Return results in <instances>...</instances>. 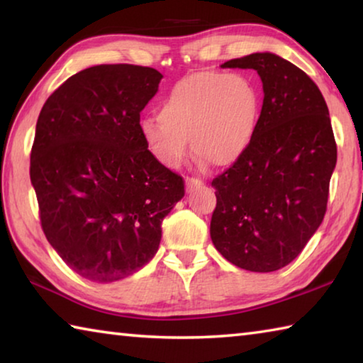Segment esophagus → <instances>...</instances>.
Instances as JSON below:
<instances>
[{
	"instance_id": "esophagus-1",
	"label": "esophagus",
	"mask_w": 363,
	"mask_h": 363,
	"mask_svg": "<svg viewBox=\"0 0 363 363\" xmlns=\"http://www.w3.org/2000/svg\"><path fill=\"white\" fill-rule=\"evenodd\" d=\"M200 186H203V181L196 179V177H187V189L189 190L196 189V187H200Z\"/></svg>"
}]
</instances>
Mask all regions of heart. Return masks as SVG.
I'll return each instance as SVG.
<instances>
[{
	"instance_id": "heart-1",
	"label": "heart",
	"mask_w": 363,
	"mask_h": 363,
	"mask_svg": "<svg viewBox=\"0 0 363 363\" xmlns=\"http://www.w3.org/2000/svg\"><path fill=\"white\" fill-rule=\"evenodd\" d=\"M261 97L242 73L201 72L177 82L163 97L158 118L140 121L147 149L168 168L179 167L192 149L214 167H229L255 138Z\"/></svg>"
}]
</instances>
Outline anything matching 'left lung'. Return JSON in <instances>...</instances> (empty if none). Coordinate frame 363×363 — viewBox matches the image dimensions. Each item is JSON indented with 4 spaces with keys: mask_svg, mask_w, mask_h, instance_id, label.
<instances>
[{
    "mask_svg": "<svg viewBox=\"0 0 363 363\" xmlns=\"http://www.w3.org/2000/svg\"><path fill=\"white\" fill-rule=\"evenodd\" d=\"M220 67L256 70L264 101L247 152L211 182V240L237 267L274 272L298 257L327 211L336 167L328 107L317 84L275 54Z\"/></svg>",
    "mask_w": 363,
    "mask_h": 363,
    "instance_id": "obj_1",
    "label": "left lung"
}]
</instances>
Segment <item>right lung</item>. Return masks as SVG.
I'll return each mask as SVG.
<instances>
[{
	"instance_id": "1",
	"label": "right lung",
	"mask_w": 363,
	"mask_h": 363,
	"mask_svg": "<svg viewBox=\"0 0 363 363\" xmlns=\"http://www.w3.org/2000/svg\"><path fill=\"white\" fill-rule=\"evenodd\" d=\"M150 67L102 64L48 97L36 121L30 179L43 232L82 277L108 284L149 262L162 220L186 190L140 136V112L158 91Z\"/></svg>"
}]
</instances>
